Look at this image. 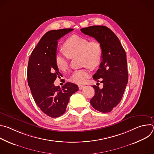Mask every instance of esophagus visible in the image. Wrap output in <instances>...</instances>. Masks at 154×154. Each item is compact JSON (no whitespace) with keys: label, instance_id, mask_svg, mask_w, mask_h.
Listing matches in <instances>:
<instances>
[{"label":"esophagus","instance_id":"obj_1","mask_svg":"<svg viewBox=\"0 0 154 154\" xmlns=\"http://www.w3.org/2000/svg\"><path fill=\"white\" fill-rule=\"evenodd\" d=\"M84 88V86L83 85H79V90H82Z\"/></svg>","mask_w":154,"mask_h":154}]
</instances>
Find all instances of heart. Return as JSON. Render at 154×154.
<instances>
[{"label":"heart","mask_w":154,"mask_h":154,"mask_svg":"<svg viewBox=\"0 0 154 154\" xmlns=\"http://www.w3.org/2000/svg\"><path fill=\"white\" fill-rule=\"evenodd\" d=\"M64 53L58 52L55 62L58 69L63 72L69 67V58L80 56V64L85 68L75 71L70 77L74 83L83 84L90 75L89 68L94 69L100 65L102 59V47L97 41H91L85 37L72 35L64 41L63 45Z\"/></svg>","instance_id":"obj_1"}]
</instances>
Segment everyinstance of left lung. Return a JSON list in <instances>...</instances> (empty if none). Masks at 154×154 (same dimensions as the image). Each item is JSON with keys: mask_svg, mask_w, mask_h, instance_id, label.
<instances>
[{"mask_svg": "<svg viewBox=\"0 0 154 154\" xmlns=\"http://www.w3.org/2000/svg\"><path fill=\"white\" fill-rule=\"evenodd\" d=\"M80 30L94 38L102 47V62L93 77L97 82L101 80L103 86L101 89L93 86L95 96L90 100V103L99 112H109L120 102L128 82L125 50L116 35L105 26H93Z\"/></svg>", "mask_w": 154, "mask_h": 154, "instance_id": "8db88e82", "label": "left lung"}]
</instances>
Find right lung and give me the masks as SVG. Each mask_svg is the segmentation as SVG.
Instances as JSON below:
<instances>
[{
    "instance_id": "obj_1",
    "label": "right lung",
    "mask_w": 154,
    "mask_h": 154,
    "mask_svg": "<svg viewBox=\"0 0 154 154\" xmlns=\"http://www.w3.org/2000/svg\"><path fill=\"white\" fill-rule=\"evenodd\" d=\"M72 29L48 32L32 51L27 68V80L34 100L48 116L57 118L64 113L70 97L79 90L77 85L68 82L62 88L54 85L61 75L55 62L58 40Z\"/></svg>"
}]
</instances>
